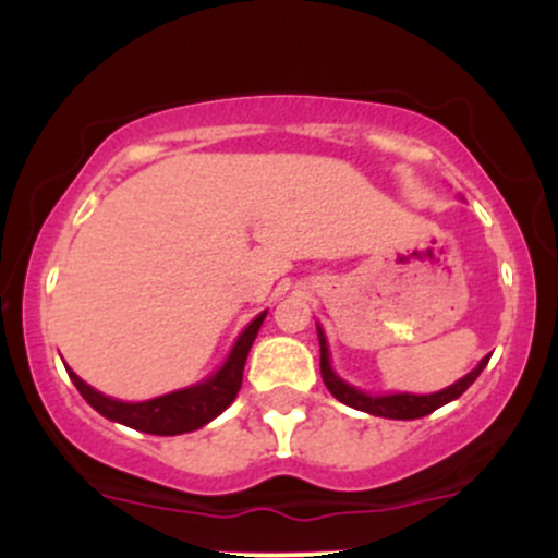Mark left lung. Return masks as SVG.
I'll use <instances>...</instances> for the list:
<instances>
[{"instance_id":"1","label":"left lung","mask_w":558,"mask_h":558,"mask_svg":"<svg viewBox=\"0 0 558 558\" xmlns=\"http://www.w3.org/2000/svg\"><path fill=\"white\" fill-rule=\"evenodd\" d=\"M318 342H320V378H324V384L331 391V397L340 399V402L348 404V408H356L369 415H380V418H397V421L424 418V415L435 413V410L442 408V404L459 399L466 388L475 384V378L488 364V356H486L470 375H464V378L456 380L453 386L442 388V391L437 393H386V397H369V393L348 386L345 380L331 369L329 345H326V337L324 331H320V326H318Z\"/></svg>"}]
</instances>
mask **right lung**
Returning a JSON list of instances; mask_svg holds the SVG:
<instances>
[{
	"label": "right lung",
	"mask_w": 558,
	"mask_h": 558,
	"mask_svg": "<svg viewBox=\"0 0 558 558\" xmlns=\"http://www.w3.org/2000/svg\"><path fill=\"white\" fill-rule=\"evenodd\" d=\"M264 315H256L251 324L245 326L243 335L234 342L232 353L223 362V367L216 375H210L202 384L180 388V391L165 393V397L148 399V402H121V399H112L99 393L97 388L83 384L72 369H66L75 384L77 391L83 393L88 404H92L97 413H102L105 418L118 421L123 426H132V429L145 432V435H183V432H194L199 426L210 424L216 415H221L229 404L238 397L240 386H243V369L247 351H251L253 340L258 335V326H262Z\"/></svg>",
	"instance_id": "1"
}]
</instances>
